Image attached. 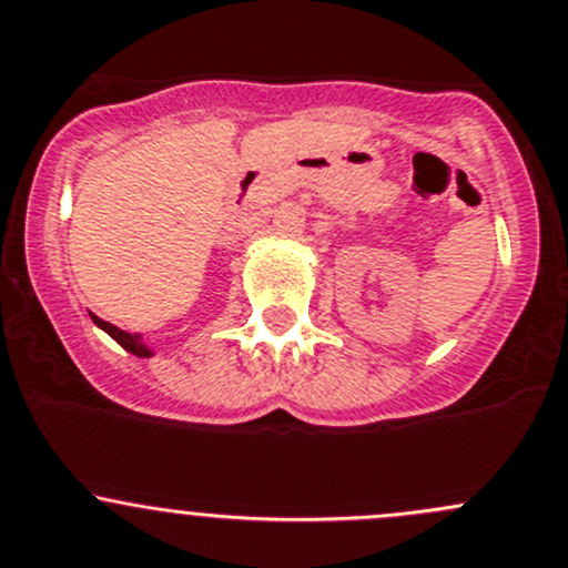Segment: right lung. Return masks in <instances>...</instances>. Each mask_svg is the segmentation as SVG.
Instances as JSON below:
<instances>
[{"label":"right lung","mask_w":568,"mask_h":568,"mask_svg":"<svg viewBox=\"0 0 568 568\" xmlns=\"http://www.w3.org/2000/svg\"><path fill=\"white\" fill-rule=\"evenodd\" d=\"M92 323H95L98 327H103V331H106L109 336L114 338L116 344H120V347H125L128 353L139 355V358H150V355H153V353H150L148 344L142 342V336H139V333H125V331H120V327L111 325V323H106V320L95 317V314H92Z\"/></svg>","instance_id":"1"}]
</instances>
